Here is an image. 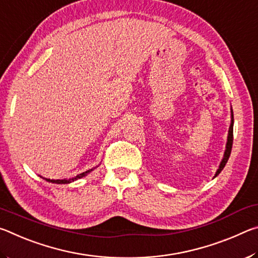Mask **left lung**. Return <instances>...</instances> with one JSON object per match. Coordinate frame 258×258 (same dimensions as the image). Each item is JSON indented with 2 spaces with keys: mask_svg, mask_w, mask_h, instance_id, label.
I'll return each mask as SVG.
<instances>
[{
  "mask_svg": "<svg viewBox=\"0 0 258 258\" xmlns=\"http://www.w3.org/2000/svg\"><path fill=\"white\" fill-rule=\"evenodd\" d=\"M232 143H233V112H232V110H231V125H230V128H229V134H228V142H226L223 159H222L221 164H220V167H218V169L215 173V176H214V177H216L218 174L222 172V169L224 168L225 164L228 163V159L230 157L231 150H232Z\"/></svg>",
  "mask_w": 258,
  "mask_h": 258,
  "instance_id": "obj_1",
  "label": "left lung"
}]
</instances>
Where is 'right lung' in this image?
Listing matches in <instances>:
<instances>
[{
  "instance_id": "1",
  "label": "right lung",
  "mask_w": 258,
  "mask_h": 258,
  "mask_svg": "<svg viewBox=\"0 0 258 258\" xmlns=\"http://www.w3.org/2000/svg\"><path fill=\"white\" fill-rule=\"evenodd\" d=\"M92 171H93V168H91V169H89V171L78 174V175H76L75 177H72V178H63V180H50V178H44V180H46L47 182H51V183H56V184H67V183L74 182V181L78 180V178H82V177L86 176L87 174L91 173Z\"/></svg>"
}]
</instances>
